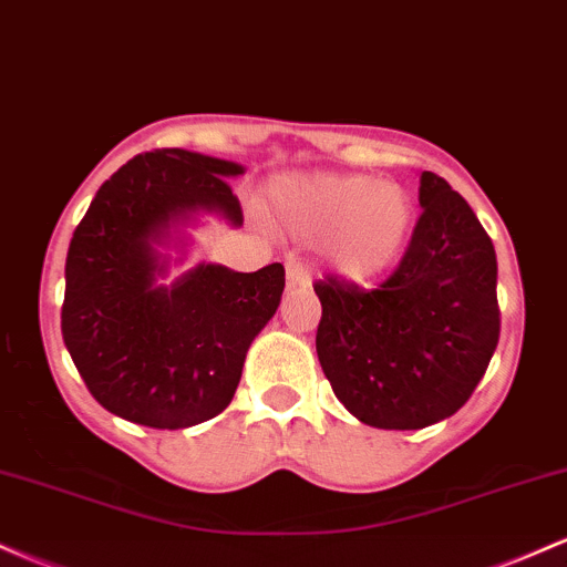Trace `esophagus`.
<instances>
[{
    "label": "esophagus",
    "mask_w": 567,
    "mask_h": 567,
    "mask_svg": "<svg viewBox=\"0 0 567 567\" xmlns=\"http://www.w3.org/2000/svg\"><path fill=\"white\" fill-rule=\"evenodd\" d=\"M285 269H288V285H290V288H301V285H309L311 282L309 266L301 264V261H296V258H290Z\"/></svg>",
    "instance_id": "1"
}]
</instances>
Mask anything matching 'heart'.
Returning a JSON list of instances; mask_svg holds the SVG:
<instances>
[{
  "label": "heart",
  "mask_w": 567,
  "mask_h": 567,
  "mask_svg": "<svg viewBox=\"0 0 567 567\" xmlns=\"http://www.w3.org/2000/svg\"><path fill=\"white\" fill-rule=\"evenodd\" d=\"M275 216L301 237H328L336 269L365 279L394 261L405 243L413 199L402 186L368 175H311L271 186Z\"/></svg>",
  "instance_id": "1"
}]
</instances>
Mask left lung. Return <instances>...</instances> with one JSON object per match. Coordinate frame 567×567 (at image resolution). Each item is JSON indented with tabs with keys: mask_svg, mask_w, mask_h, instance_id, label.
I'll use <instances>...</instances> for the list:
<instances>
[{
	"mask_svg": "<svg viewBox=\"0 0 567 567\" xmlns=\"http://www.w3.org/2000/svg\"><path fill=\"white\" fill-rule=\"evenodd\" d=\"M421 216L375 288L317 279V357L362 424L424 429L464 408L498 347L496 250L470 202L421 173Z\"/></svg>",
	"mask_w": 567,
	"mask_h": 567,
	"instance_id": "left-lung-1",
	"label": "left lung"
}]
</instances>
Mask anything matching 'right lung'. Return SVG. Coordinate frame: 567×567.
<instances>
[{
    "instance_id": "obj_1",
    "label": "right lung",
    "mask_w": 567,
    "mask_h": 567,
    "mask_svg": "<svg viewBox=\"0 0 567 567\" xmlns=\"http://www.w3.org/2000/svg\"><path fill=\"white\" fill-rule=\"evenodd\" d=\"M234 162L162 148L143 152L97 188L71 237L61 330L84 386L109 413L152 429L216 419L231 402L252 338L275 317L282 264L252 275L202 264L157 288L152 243L192 210L234 226Z\"/></svg>"
}]
</instances>
